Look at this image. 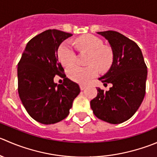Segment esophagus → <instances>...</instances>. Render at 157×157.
Wrapping results in <instances>:
<instances>
[{
    "instance_id": "obj_1",
    "label": "esophagus",
    "mask_w": 157,
    "mask_h": 157,
    "mask_svg": "<svg viewBox=\"0 0 157 157\" xmlns=\"http://www.w3.org/2000/svg\"><path fill=\"white\" fill-rule=\"evenodd\" d=\"M80 90H84L85 89H86V86H84V85H80Z\"/></svg>"
}]
</instances>
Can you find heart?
Returning a JSON list of instances; mask_svg holds the SVG:
<instances>
[{
    "instance_id": "heart-1",
    "label": "heart",
    "mask_w": 157,
    "mask_h": 157,
    "mask_svg": "<svg viewBox=\"0 0 157 157\" xmlns=\"http://www.w3.org/2000/svg\"><path fill=\"white\" fill-rule=\"evenodd\" d=\"M77 48L81 51L89 53L87 59L88 67L73 65L67 70V74L71 80L77 83H89L97 77L99 69L106 71L110 67L113 61V53L109 48L103 46V40L94 35L88 34L80 36L75 40ZM57 57L64 66L72 64L77 60V54L69 41H64L59 46Z\"/></svg>"
}]
</instances>
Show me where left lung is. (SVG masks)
<instances>
[{
    "label": "left lung",
    "mask_w": 157,
    "mask_h": 157,
    "mask_svg": "<svg viewBox=\"0 0 157 157\" xmlns=\"http://www.w3.org/2000/svg\"><path fill=\"white\" fill-rule=\"evenodd\" d=\"M97 33L108 40L113 56L110 69L99 80L113 86L108 91L97 88V97L90 101L91 109L100 120L121 124L133 117L143 102L147 67L140 48L133 40L113 30Z\"/></svg>",
    "instance_id": "obj_1"
}]
</instances>
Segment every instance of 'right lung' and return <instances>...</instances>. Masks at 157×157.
<instances>
[{
  "label": "right lung",
  "instance_id": "right-lung-1",
  "mask_svg": "<svg viewBox=\"0 0 157 157\" xmlns=\"http://www.w3.org/2000/svg\"><path fill=\"white\" fill-rule=\"evenodd\" d=\"M72 36L70 33L48 30L27 43L17 66L18 94L29 115L43 124H53L65 119L80 86L66 77L58 61L60 44ZM56 75L64 78L62 85L53 82Z\"/></svg>",
  "mask_w": 157,
  "mask_h": 157
}]
</instances>
